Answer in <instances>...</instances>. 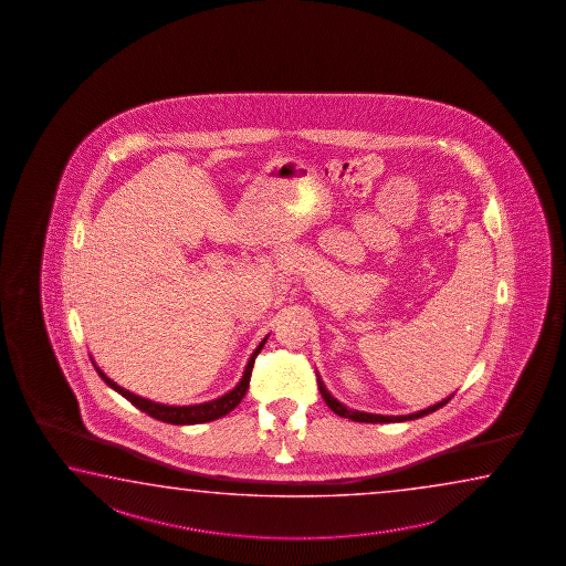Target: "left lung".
Returning a JSON list of instances; mask_svg holds the SVG:
<instances>
[{
    "label": "left lung",
    "instance_id": "obj_1",
    "mask_svg": "<svg viewBox=\"0 0 566 566\" xmlns=\"http://www.w3.org/2000/svg\"><path fill=\"white\" fill-rule=\"evenodd\" d=\"M316 382H318V390H321V396H323V400H325L326 406L333 410V412L338 413L340 418H348V420H353V422H366V423H390V422H408V420H416V418H422V416H428V413L436 412V410H440L441 406H446V403L450 402L451 396H448L446 400H441V402L433 403L430 408H426V410H420V412L408 413V416H380V413H368V412H358V410H350V408H346L345 403L338 402L336 398L331 396V392L326 390L325 384L323 380L316 376Z\"/></svg>",
    "mask_w": 566,
    "mask_h": 566
}]
</instances>
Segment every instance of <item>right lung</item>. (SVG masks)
Returning <instances> with one entry per match:
<instances>
[{
	"instance_id": "1",
	"label": "right lung",
	"mask_w": 566,
	"mask_h": 566,
	"mask_svg": "<svg viewBox=\"0 0 566 566\" xmlns=\"http://www.w3.org/2000/svg\"><path fill=\"white\" fill-rule=\"evenodd\" d=\"M268 343V336L259 343L258 348L253 350V355H251L250 363L245 366V373H243V378H241L240 384L230 390L228 394H223L221 398H216V400H211V402L203 403H193V406H166V403H156L150 402V400H146V398H140V396H136V394L128 392L125 388H120L118 384L113 382L108 376H106L98 366L95 365L96 373L98 376L105 380L113 390H116L118 394H123L126 400L130 403H135L138 410H143L144 413H148V416H153L154 420H160V422L166 423H176V426H190V423H203L211 422V420H218L221 416H226V413H230L238 403L241 402V398L245 396L248 392V388H250L251 380V370H253V363H255V356L261 353V348L265 346ZM93 360V358H91Z\"/></svg>"
}]
</instances>
